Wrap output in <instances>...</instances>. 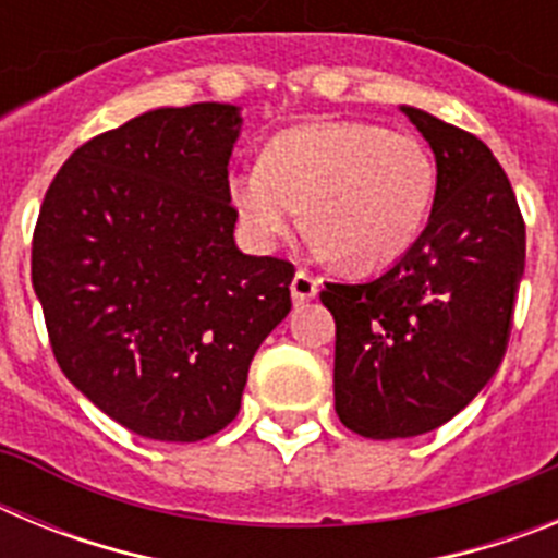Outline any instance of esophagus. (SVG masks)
I'll return each instance as SVG.
<instances>
[{"mask_svg":"<svg viewBox=\"0 0 558 558\" xmlns=\"http://www.w3.org/2000/svg\"><path fill=\"white\" fill-rule=\"evenodd\" d=\"M290 293H293L295 304L310 302V299H315V293H318V279H315L310 270L299 268L293 276V282H290Z\"/></svg>","mask_w":558,"mask_h":558,"instance_id":"34e87169","label":"esophagus"}]
</instances>
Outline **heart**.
I'll return each instance as SVG.
<instances>
[{
    "instance_id": "obj_1",
    "label": "heart",
    "mask_w": 558,
    "mask_h": 558,
    "mask_svg": "<svg viewBox=\"0 0 558 558\" xmlns=\"http://www.w3.org/2000/svg\"><path fill=\"white\" fill-rule=\"evenodd\" d=\"M436 167L425 145L368 122H310L268 142L259 165L229 175L245 234L270 248L304 218L347 268L397 263L425 229Z\"/></svg>"
}]
</instances>
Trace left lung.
I'll use <instances>...</instances> for the list:
<instances>
[{"label": "left lung", "mask_w": 558, "mask_h": 558, "mask_svg": "<svg viewBox=\"0 0 558 558\" xmlns=\"http://www.w3.org/2000/svg\"><path fill=\"white\" fill-rule=\"evenodd\" d=\"M436 156L430 220L363 284L327 282L335 411L366 438H411L470 405L509 347L525 223L509 175L477 136L402 106Z\"/></svg>", "instance_id": "obj_1"}]
</instances>
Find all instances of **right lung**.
<instances>
[{"mask_svg": "<svg viewBox=\"0 0 558 558\" xmlns=\"http://www.w3.org/2000/svg\"><path fill=\"white\" fill-rule=\"evenodd\" d=\"M240 108H156L77 147L44 195L33 288L58 366L136 436L201 441L240 411L293 265L236 248Z\"/></svg>", "mask_w": 558, "mask_h": 558, "instance_id": "1", "label": "right lung"}]
</instances>
